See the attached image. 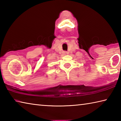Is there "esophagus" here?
<instances>
[{
  "label": "esophagus",
  "mask_w": 121,
  "mask_h": 121,
  "mask_svg": "<svg viewBox=\"0 0 121 121\" xmlns=\"http://www.w3.org/2000/svg\"><path fill=\"white\" fill-rule=\"evenodd\" d=\"M63 53H64L65 54H67V51H64V52H63Z\"/></svg>",
  "instance_id": "esophagus-1"
}]
</instances>
